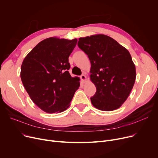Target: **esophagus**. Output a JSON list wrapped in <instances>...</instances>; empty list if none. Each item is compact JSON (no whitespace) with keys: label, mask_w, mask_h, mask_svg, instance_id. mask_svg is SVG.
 I'll use <instances>...</instances> for the list:
<instances>
[{"label":"esophagus","mask_w":158,"mask_h":158,"mask_svg":"<svg viewBox=\"0 0 158 158\" xmlns=\"http://www.w3.org/2000/svg\"><path fill=\"white\" fill-rule=\"evenodd\" d=\"M80 78L82 81V82H85L86 80V77L85 76V75H84V74H82L81 76H80Z\"/></svg>","instance_id":"1"}]
</instances>
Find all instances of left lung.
<instances>
[{
    "mask_svg": "<svg viewBox=\"0 0 158 158\" xmlns=\"http://www.w3.org/2000/svg\"><path fill=\"white\" fill-rule=\"evenodd\" d=\"M77 45L91 63L90 79L97 89L90 98L92 104L105 111L119 108L129 95L136 76L130 53L104 35L80 38Z\"/></svg>",
    "mask_w": 158,
    "mask_h": 158,
    "instance_id": "8db88e82",
    "label": "left lung"
}]
</instances>
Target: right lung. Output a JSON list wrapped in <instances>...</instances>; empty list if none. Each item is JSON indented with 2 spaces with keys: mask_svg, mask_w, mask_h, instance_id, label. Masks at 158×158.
<instances>
[{
  "mask_svg": "<svg viewBox=\"0 0 158 158\" xmlns=\"http://www.w3.org/2000/svg\"><path fill=\"white\" fill-rule=\"evenodd\" d=\"M77 39L55 37L41 41L26 56L21 66L23 85L31 100L41 110L54 113L68 108L80 86L72 77L69 57Z\"/></svg>",
  "mask_w": 158,
  "mask_h": 158,
  "instance_id": "add662e5",
  "label": "right lung"
}]
</instances>
